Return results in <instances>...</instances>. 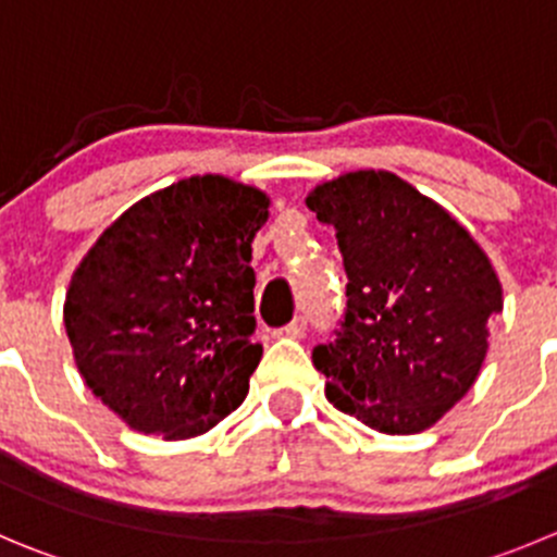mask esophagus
<instances>
[{"label":"esophagus","mask_w":557,"mask_h":557,"mask_svg":"<svg viewBox=\"0 0 557 557\" xmlns=\"http://www.w3.org/2000/svg\"><path fill=\"white\" fill-rule=\"evenodd\" d=\"M282 333L289 338H304L306 336V317H295L287 327H282Z\"/></svg>","instance_id":"34e87169"}]
</instances>
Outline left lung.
I'll list each match as a JSON object with an SVG mask.
<instances>
[{
  "instance_id": "obj_1",
  "label": "left lung",
  "mask_w": 557,
  "mask_h": 557,
  "mask_svg": "<svg viewBox=\"0 0 557 557\" xmlns=\"http://www.w3.org/2000/svg\"><path fill=\"white\" fill-rule=\"evenodd\" d=\"M306 205L336 230L347 270L342 331L311 352L327 401L385 434L434 426L473 388L503 311L490 257L385 169L338 174Z\"/></svg>"
}]
</instances>
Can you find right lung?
Segmentation results:
<instances>
[{
  "instance_id": "obj_1",
  "label": "right lung",
  "mask_w": 557,
  "mask_h": 557,
  "mask_svg": "<svg viewBox=\"0 0 557 557\" xmlns=\"http://www.w3.org/2000/svg\"><path fill=\"white\" fill-rule=\"evenodd\" d=\"M270 196L194 174L131 205L84 253L65 331L87 388L131 429L185 441L224 421L262 358L253 235Z\"/></svg>"
}]
</instances>
